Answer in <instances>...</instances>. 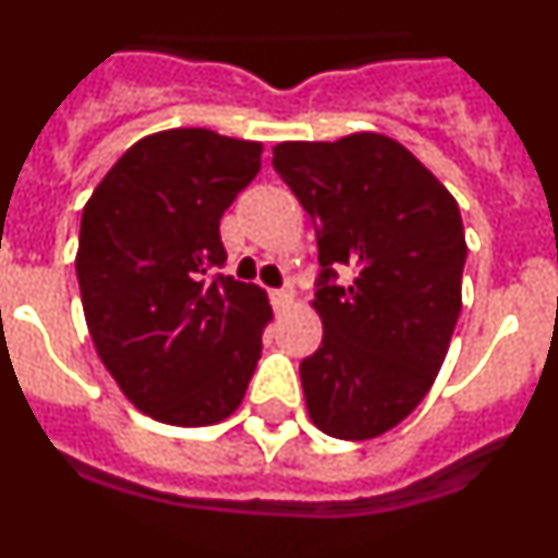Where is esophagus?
<instances>
[{
	"label": "esophagus",
	"instance_id": "obj_1",
	"mask_svg": "<svg viewBox=\"0 0 558 558\" xmlns=\"http://www.w3.org/2000/svg\"><path fill=\"white\" fill-rule=\"evenodd\" d=\"M294 303V292L292 289H275L271 292V306L278 308V312H283V308H289Z\"/></svg>",
	"mask_w": 558,
	"mask_h": 558
}]
</instances>
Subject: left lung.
Returning a JSON list of instances; mask_svg holds the SVG:
<instances>
[{"label":"left lung","instance_id":"obj_1","mask_svg":"<svg viewBox=\"0 0 558 558\" xmlns=\"http://www.w3.org/2000/svg\"><path fill=\"white\" fill-rule=\"evenodd\" d=\"M271 163L317 227L320 349L301 363L308 420L329 437L400 425L437 380L462 308L468 243L457 198L400 142L351 133L283 142ZM355 269L331 288V265Z\"/></svg>","mask_w":558,"mask_h":558}]
</instances>
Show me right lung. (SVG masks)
<instances>
[{"label": "right lung", "mask_w": 558, "mask_h": 558, "mask_svg": "<svg viewBox=\"0 0 558 558\" xmlns=\"http://www.w3.org/2000/svg\"><path fill=\"white\" fill-rule=\"evenodd\" d=\"M264 144L207 128L144 135L84 204L76 275L96 354L158 423L235 414L271 320L255 283L223 266L221 215L260 170Z\"/></svg>", "instance_id": "right-lung-1"}]
</instances>
